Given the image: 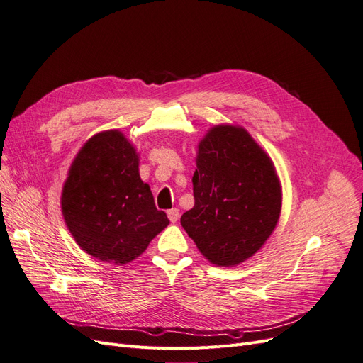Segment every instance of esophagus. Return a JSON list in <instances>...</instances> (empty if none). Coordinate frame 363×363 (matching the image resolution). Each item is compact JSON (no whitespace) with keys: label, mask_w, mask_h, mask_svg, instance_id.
Wrapping results in <instances>:
<instances>
[{"label":"esophagus","mask_w":363,"mask_h":363,"mask_svg":"<svg viewBox=\"0 0 363 363\" xmlns=\"http://www.w3.org/2000/svg\"><path fill=\"white\" fill-rule=\"evenodd\" d=\"M167 216H168L171 223H176L179 220V217H180V211H179V208H171V210L167 211Z\"/></svg>","instance_id":"1"}]
</instances>
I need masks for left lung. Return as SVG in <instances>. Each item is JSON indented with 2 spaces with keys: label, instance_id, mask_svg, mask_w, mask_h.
Returning a JSON list of instances; mask_svg holds the SVG:
<instances>
[{
  "label": "left lung",
  "instance_id": "obj_1",
  "mask_svg": "<svg viewBox=\"0 0 363 363\" xmlns=\"http://www.w3.org/2000/svg\"><path fill=\"white\" fill-rule=\"evenodd\" d=\"M192 210L180 223L217 266H236L272 235L281 213V184L264 150L244 130L214 127L199 143Z\"/></svg>",
  "mask_w": 363,
  "mask_h": 363
}]
</instances>
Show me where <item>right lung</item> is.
Masks as SVG:
<instances>
[{"label": "right lung", "mask_w": 363, "mask_h": 363, "mask_svg": "<svg viewBox=\"0 0 363 363\" xmlns=\"http://www.w3.org/2000/svg\"><path fill=\"white\" fill-rule=\"evenodd\" d=\"M62 213L85 252L115 264L139 257L169 223L139 176L133 145L116 130L96 134L77 155Z\"/></svg>", "instance_id": "1"}]
</instances>
